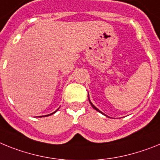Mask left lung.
I'll use <instances>...</instances> for the list:
<instances>
[{"label": "left lung", "instance_id": "obj_1", "mask_svg": "<svg viewBox=\"0 0 160 160\" xmlns=\"http://www.w3.org/2000/svg\"><path fill=\"white\" fill-rule=\"evenodd\" d=\"M89 102H90V104H91V105H92V108H93V109H96V110H97V111H98V112H100V113H101V111H100V110H99V109H97V108H96V107H95V106H94V105H92V102H91V101H89Z\"/></svg>", "mask_w": 160, "mask_h": 160}]
</instances>
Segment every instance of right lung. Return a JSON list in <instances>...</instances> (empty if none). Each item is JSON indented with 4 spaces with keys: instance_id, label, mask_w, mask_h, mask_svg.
<instances>
[{
    "instance_id": "obj_1",
    "label": "right lung",
    "mask_w": 160,
    "mask_h": 160,
    "mask_svg": "<svg viewBox=\"0 0 160 160\" xmlns=\"http://www.w3.org/2000/svg\"><path fill=\"white\" fill-rule=\"evenodd\" d=\"M55 112H54V113H51V114H48V115H46V116H49V115H51V114H53V113H55Z\"/></svg>"
}]
</instances>
